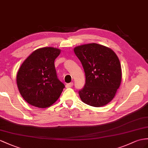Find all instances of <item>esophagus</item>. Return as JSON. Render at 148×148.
Instances as JSON below:
<instances>
[{"mask_svg": "<svg viewBox=\"0 0 148 148\" xmlns=\"http://www.w3.org/2000/svg\"><path fill=\"white\" fill-rule=\"evenodd\" d=\"M73 85V83L70 82V83H69V84H66V88H70V87H71V86Z\"/></svg>", "mask_w": 148, "mask_h": 148, "instance_id": "1", "label": "esophagus"}]
</instances>
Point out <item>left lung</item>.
Listing matches in <instances>:
<instances>
[{
	"label": "left lung",
	"instance_id": "1",
	"mask_svg": "<svg viewBox=\"0 0 148 148\" xmlns=\"http://www.w3.org/2000/svg\"><path fill=\"white\" fill-rule=\"evenodd\" d=\"M85 75L84 87L78 91L82 102L99 107L113 99L121 82V63L111 49L96 43L74 48Z\"/></svg>",
	"mask_w": 148,
	"mask_h": 148
}]
</instances>
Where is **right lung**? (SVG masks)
Instances as JSON below:
<instances>
[{
	"label": "right lung",
	"mask_w": 148,
	"mask_h": 148,
	"mask_svg": "<svg viewBox=\"0 0 148 148\" xmlns=\"http://www.w3.org/2000/svg\"><path fill=\"white\" fill-rule=\"evenodd\" d=\"M60 52L51 47L38 49L21 66L17 74V87L30 105L48 107L60 97L64 85L58 78L55 60Z\"/></svg>",
	"instance_id": "1"
}]
</instances>
